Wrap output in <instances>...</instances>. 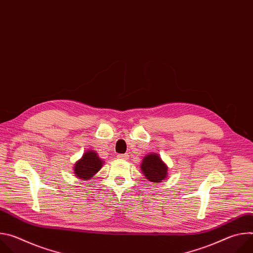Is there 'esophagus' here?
<instances>
[{"instance_id":"34e87169","label":"esophagus","mask_w":253,"mask_h":253,"mask_svg":"<svg viewBox=\"0 0 253 253\" xmlns=\"http://www.w3.org/2000/svg\"><path fill=\"white\" fill-rule=\"evenodd\" d=\"M117 157H118V159H120V160H128L129 155H128V154H119Z\"/></svg>"}]
</instances>
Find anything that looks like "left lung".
<instances>
[{
    "label": "left lung",
    "instance_id": "left-lung-1",
    "mask_svg": "<svg viewBox=\"0 0 253 253\" xmlns=\"http://www.w3.org/2000/svg\"><path fill=\"white\" fill-rule=\"evenodd\" d=\"M168 167L162 161L160 156L156 153H150L144 157L141 170L149 181L154 183H160L162 180H165L167 177Z\"/></svg>",
    "mask_w": 253,
    "mask_h": 253
}]
</instances>
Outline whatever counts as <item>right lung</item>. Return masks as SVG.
<instances>
[{
    "mask_svg": "<svg viewBox=\"0 0 253 253\" xmlns=\"http://www.w3.org/2000/svg\"><path fill=\"white\" fill-rule=\"evenodd\" d=\"M103 160L98 156L94 150L85 152L81 159H79L74 166V173L76 177L83 180H89L102 168Z\"/></svg>",
    "mask_w": 253,
    "mask_h": 253,
    "instance_id": "1",
    "label": "right lung"
}]
</instances>
